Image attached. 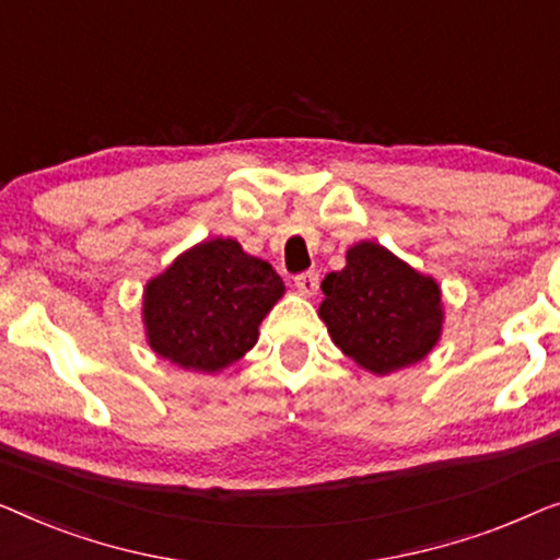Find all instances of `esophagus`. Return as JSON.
<instances>
[{
	"instance_id": "34e87169",
	"label": "esophagus",
	"mask_w": 560,
	"mask_h": 560,
	"mask_svg": "<svg viewBox=\"0 0 560 560\" xmlns=\"http://www.w3.org/2000/svg\"><path fill=\"white\" fill-rule=\"evenodd\" d=\"M294 287L299 289V294L314 296V294H317V289H319V273L317 271L299 273V277L294 279Z\"/></svg>"
}]
</instances>
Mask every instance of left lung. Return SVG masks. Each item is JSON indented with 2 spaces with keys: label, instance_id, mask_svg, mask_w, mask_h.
<instances>
[{
  "label": "left lung",
  "instance_id": "left-lung-1",
  "mask_svg": "<svg viewBox=\"0 0 560 560\" xmlns=\"http://www.w3.org/2000/svg\"><path fill=\"white\" fill-rule=\"evenodd\" d=\"M319 317L332 342L375 375L413 365L441 337V289L381 243L362 241L348 250L342 271L322 281Z\"/></svg>",
  "mask_w": 560,
  "mask_h": 560
}]
</instances>
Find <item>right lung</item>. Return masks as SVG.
Masks as SVG:
<instances>
[{"label":"right lung","instance_id":"right-lung-1","mask_svg":"<svg viewBox=\"0 0 560 560\" xmlns=\"http://www.w3.org/2000/svg\"><path fill=\"white\" fill-rule=\"evenodd\" d=\"M281 296L271 264L233 238L202 241L147 283V342L179 368L218 373L254 348L258 325Z\"/></svg>","mask_w":560,"mask_h":560}]
</instances>
